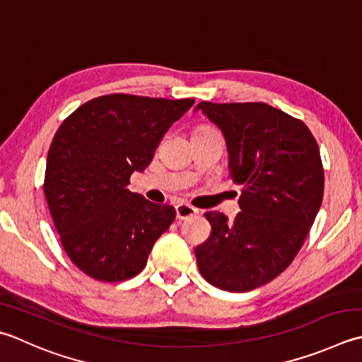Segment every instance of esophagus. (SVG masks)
I'll return each instance as SVG.
<instances>
[{"label": "esophagus", "instance_id": "34e87169", "mask_svg": "<svg viewBox=\"0 0 362 362\" xmlns=\"http://www.w3.org/2000/svg\"><path fill=\"white\" fill-rule=\"evenodd\" d=\"M197 214H199V210L194 209V207H191V205H188V204L175 205V215H177V218H179V219H188V218L194 216Z\"/></svg>", "mask_w": 362, "mask_h": 362}]
</instances>
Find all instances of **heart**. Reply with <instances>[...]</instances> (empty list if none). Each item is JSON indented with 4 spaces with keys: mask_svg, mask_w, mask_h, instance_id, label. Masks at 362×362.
I'll return each instance as SVG.
<instances>
[{
    "mask_svg": "<svg viewBox=\"0 0 362 362\" xmlns=\"http://www.w3.org/2000/svg\"><path fill=\"white\" fill-rule=\"evenodd\" d=\"M199 130H214V129H207V127H202V129H199Z\"/></svg>",
    "mask_w": 362,
    "mask_h": 362,
    "instance_id": "heart-1",
    "label": "heart"
}]
</instances>
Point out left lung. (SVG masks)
Segmentation results:
<instances>
[{
  "mask_svg": "<svg viewBox=\"0 0 362 362\" xmlns=\"http://www.w3.org/2000/svg\"><path fill=\"white\" fill-rule=\"evenodd\" d=\"M226 139L228 169L242 185L240 214L229 221L209 211L211 237L194 250L211 286L247 292L290 265L308 237L323 199V166L304 122L267 103L201 102Z\"/></svg>",
  "mask_w": 362,
  "mask_h": 362,
  "instance_id": "8db88e82",
  "label": "left lung"
}]
</instances>
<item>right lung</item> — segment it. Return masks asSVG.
Segmentation results:
<instances>
[{"label":"right lung","mask_w":362,"mask_h":362,"mask_svg":"<svg viewBox=\"0 0 362 362\" xmlns=\"http://www.w3.org/2000/svg\"><path fill=\"white\" fill-rule=\"evenodd\" d=\"M194 105L125 94L97 97L61 124L49 146L44 193L70 260L98 281L136 276L175 219L127 188L151 165L163 134Z\"/></svg>","instance_id":"right-lung-1"}]
</instances>
